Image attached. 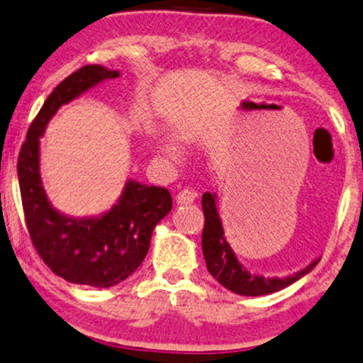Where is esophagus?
<instances>
[{
    "mask_svg": "<svg viewBox=\"0 0 363 363\" xmlns=\"http://www.w3.org/2000/svg\"><path fill=\"white\" fill-rule=\"evenodd\" d=\"M195 199H197V194L194 190L185 189L177 195V203L178 206H190V203H194Z\"/></svg>",
    "mask_w": 363,
    "mask_h": 363,
    "instance_id": "34e87169",
    "label": "esophagus"
}]
</instances>
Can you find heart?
I'll return each instance as SVG.
<instances>
[{"label":"heart","instance_id":"obj_1","mask_svg":"<svg viewBox=\"0 0 363 363\" xmlns=\"http://www.w3.org/2000/svg\"><path fill=\"white\" fill-rule=\"evenodd\" d=\"M160 152L172 161H178L182 157V149L178 147L174 143H172V140H161Z\"/></svg>","mask_w":363,"mask_h":363}]
</instances>
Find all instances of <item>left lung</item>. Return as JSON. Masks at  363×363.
<instances>
[{
    "label": "left lung",
    "mask_w": 363,
    "mask_h": 363,
    "mask_svg": "<svg viewBox=\"0 0 363 363\" xmlns=\"http://www.w3.org/2000/svg\"><path fill=\"white\" fill-rule=\"evenodd\" d=\"M202 208L206 216V225L202 233V251L206 258L208 274L219 282L223 287L240 296H267L289 287L294 282L308 275L318 265L319 258L313 259L308 267L294 272L287 277H263L253 274L238 259L236 253L225 240L223 220L217 211V194L206 191L202 195Z\"/></svg>",
    "instance_id": "8db88e82"
}]
</instances>
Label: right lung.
I'll return each instance as SVG.
<instances>
[{
	"label": "right lung",
	"mask_w": 363,
	"mask_h": 363,
	"mask_svg": "<svg viewBox=\"0 0 363 363\" xmlns=\"http://www.w3.org/2000/svg\"><path fill=\"white\" fill-rule=\"evenodd\" d=\"M118 76L121 71L91 64L59 83L30 125L16 164L25 220L37 253L67 282L98 289L113 287L138 270L156 224L172 211V195L129 178L108 211L89 217L64 214L52 206L42 183L40 138L62 105Z\"/></svg>",
	"instance_id": "obj_1"
}]
</instances>
